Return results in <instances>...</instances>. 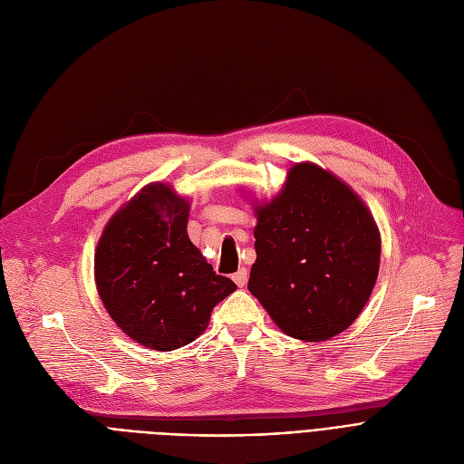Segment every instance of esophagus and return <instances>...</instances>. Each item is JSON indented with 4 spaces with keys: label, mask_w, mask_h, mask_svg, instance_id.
Returning <instances> with one entry per match:
<instances>
[{
    "label": "esophagus",
    "mask_w": 464,
    "mask_h": 464,
    "mask_svg": "<svg viewBox=\"0 0 464 464\" xmlns=\"http://www.w3.org/2000/svg\"><path fill=\"white\" fill-rule=\"evenodd\" d=\"M231 278H233V282H235L238 287H245V285H246V280H248V273H246V269H238Z\"/></svg>",
    "instance_id": "obj_1"
}]
</instances>
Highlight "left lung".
Instances as JSON below:
<instances>
[{
  "mask_svg": "<svg viewBox=\"0 0 464 464\" xmlns=\"http://www.w3.org/2000/svg\"><path fill=\"white\" fill-rule=\"evenodd\" d=\"M256 216L248 289L273 322L304 343L348 329L372 294L382 250L357 193L329 170L297 163Z\"/></svg>",
  "mask_w": 464,
  "mask_h": 464,
  "instance_id": "left-lung-1",
  "label": "left lung"
}]
</instances>
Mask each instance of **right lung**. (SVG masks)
<instances>
[{"mask_svg":"<svg viewBox=\"0 0 464 464\" xmlns=\"http://www.w3.org/2000/svg\"><path fill=\"white\" fill-rule=\"evenodd\" d=\"M188 214L189 201L150 184L111 218L95 248V284L109 315L158 352L193 343L212 308L237 289L193 246Z\"/></svg>","mask_w":464,"mask_h":464,"instance_id":"right-lung-1","label":"right lung"}]
</instances>
